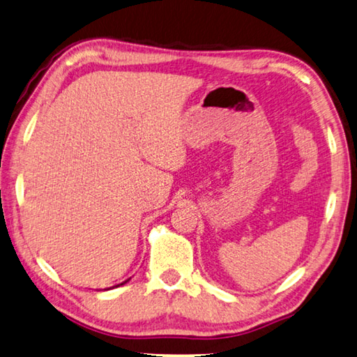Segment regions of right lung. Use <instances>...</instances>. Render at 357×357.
<instances>
[{
    "label": "right lung",
    "mask_w": 357,
    "mask_h": 357,
    "mask_svg": "<svg viewBox=\"0 0 357 357\" xmlns=\"http://www.w3.org/2000/svg\"><path fill=\"white\" fill-rule=\"evenodd\" d=\"M128 281H129V280H126L125 282H121V284H116V286H114V287H120V286H123V284H126ZM114 287H112V289H114Z\"/></svg>",
    "instance_id": "right-lung-1"
}]
</instances>
